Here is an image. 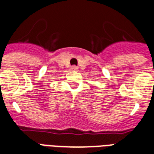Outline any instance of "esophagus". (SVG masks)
<instances>
[{"mask_svg":"<svg viewBox=\"0 0 154 154\" xmlns=\"http://www.w3.org/2000/svg\"><path fill=\"white\" fill-rule=\"evenodd\" d=\"M71 69H72V70H77V66H72V68H71Z\"/></svg>","mask_w":154,"mask_h":154,"instance_id":"34e87169","label":"esophagus"}]
</instances>
